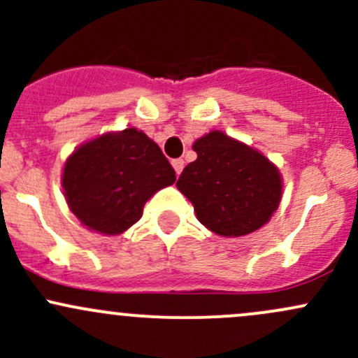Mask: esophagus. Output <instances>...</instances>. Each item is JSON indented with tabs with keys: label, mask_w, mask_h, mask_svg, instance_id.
<instances>
[{
	"label": "esophagus",
	"mask_w": 358,
	"mask_h": 358,
	"mask_svg": "<svg viewBox=\"0 0 358 358\" xmlns=\"http://www.w3.org/2000/svg\"><path fill=\"white\" fill-rule=\"evenodd\" d=\"M171 164H173V168H175L176 175H180V173L183 171V166H185V161H183V159H173Z\"/></svg>",
	"instance_id": "34e87169"
}]
</instances>
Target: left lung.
I'll return each mask as SVG.
<instances>
[{"mask_svg": "<svg viewBox=\"0 0 358 358\" xmlns=\"http://www.w3.org/2000/svg\"><path fill=\"white\" fill-rule=\"evenodd\" d=\"M192 149L197 159L185 166L176 187L192 202L202 225L225 237L265 225L282 196L275 166L222 131L208 133Z\"/></svg>", "mask_w": 358, "mask_h": 358, "instance_id": "8db88e82", "label": "left lung"}]
</instances>
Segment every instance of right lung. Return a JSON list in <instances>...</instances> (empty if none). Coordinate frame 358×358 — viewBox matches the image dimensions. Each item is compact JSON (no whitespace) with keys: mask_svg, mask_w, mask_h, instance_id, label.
<instances>
[{"mask_svg":"<svg viewBox=\"0 0 358 358\" xmlns=\"http://www.w3.org/2000/svg\"><path fill=\"white\" fill-rule=\"evenodd\" d=\"M176 180L145 133L128 128L79 147L62 175L71 211L95 232L117 236L142 218L145 202Z\"/></svg>","mask_w":358,"mask_h":358,"instance_id":"1","label":"right lung"}]
</instances>
